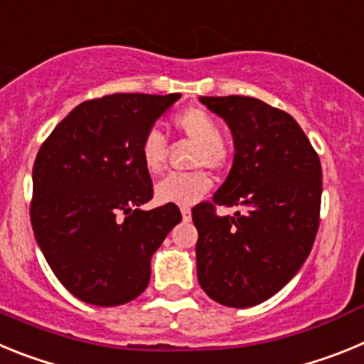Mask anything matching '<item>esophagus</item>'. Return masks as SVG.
<instances>
[{
    "mask_svg": "<svg viewBox=\"0 0 364 364\" xmlns=\"http://www.w3.org/2000/svg\"><path fill=\"white\" fill-rule=\"evenodd\" d=\"M180 211H182V218H184L186 222L191 220V208H182Z\"/></svg>",
    "mask_w": 364,
    "mask_h": 364,
    "instance_id": "1",
    "label": "esophagus"
}]
</instances>
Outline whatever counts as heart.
Listing matches in <instances>:
<instances>
[{
  "instance_id": "obj_1",
  "label": "heart",
  "mask_w": 364,
  "mask_h": 364,
  "mask_svg": "<svg viewBox=\"0 0 364 364\" xmlns=\"http://www.w3.org/2000/svg\"><path fill=\"white\" fill-rule=\"evenodd\" d=\"M173 127L178 134L195 142L191 166L198 167L188 173H171L156 186V198L162 204L193 205L200 200L213 186L210 171L226 169L231 162V149L222 140L218 122L210 111L202 107H188L173 117ZM166 138L160 131L151 129L140 142V162L151 175L162 171L166 162Z\"/></svg>"
}]
</instances>
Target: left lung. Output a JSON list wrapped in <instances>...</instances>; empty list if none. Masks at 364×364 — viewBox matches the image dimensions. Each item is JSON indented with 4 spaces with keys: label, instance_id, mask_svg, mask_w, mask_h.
Masks as SVG:
<instances>
[{
    "label": "left lung",
    "instance_id": "1",
    "mask_svg": "<svg viewBox=\"0 0 364 364\" xmlns=\"http://www.w3.org/2000/svg\"><path fill=\"white\" fill-rule=\"evenodd\" d=\"M233 133L235 159L211 202L193 208L202 290L231 308L277 294L301 269L319 230L323 171L297 122L250 96H200ZM237 205L233 218L216 205Z\"/></svg>",
    "mask_w": 364,
    "mask_h": 364
}]
</instances>
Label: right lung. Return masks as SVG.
Listing matches in <instances>:
<instances>
[{
	"label": "right lung",
	"mask_w": 364,
	"mask_h": 364,
	"mask_svg": "<svg viewBox=\"0 0 364 364\" xmlns=\"http://www.w3.org/2000/svg\"><path fill=\"white\" fill-rule=\"evenodd\" d=\"M178 98L117 92L87 100L38 151L32 230L58 281L80 301L118 306L136 299L149 284L151 257L182 220L175 204L140 210L153 198L140 142Z\"/></svg>",
	"instance_id": "obj_1"
}]
</instances>
